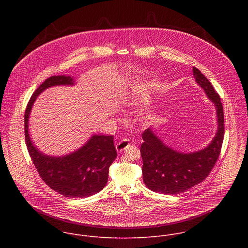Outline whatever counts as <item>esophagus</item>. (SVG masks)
Wrapping results in <instances>:
<instances>
[{
	"mask_svg": "<svg viewBox=\"0 0 248 248\" xmlns=\"http://www.w3.org/2000/svg\"><path fill=\"white\" fill-rule=\"evenodd\" d=\"M130 145H131V141H130L128 139H123L122 140H120V141L116 143L115 148H116V150H117L118 152H122V151H124L126 148H128Z\"/></svg>",
	"mask_w": 248,
	"mask_h": 248,
	"instance_id": "esophagus-1",
	"label": "esophagus"
}]
</instances>
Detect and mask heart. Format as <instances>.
I'll list each match as a JSON object with an SVG mask.
<instances>
[{"mask_svg": "<svg viewBox=\"0 0 248 248\" xmlns=\"http://www.w3.org/2000/svg\"><path fill=\"white\" fill-rule=\"evenodd\" d=\"M139 92L138 91H134V92H132V93H130L128 95H126L125 97H124V103L125 104H132L135 100H136V98H137V93H138Z\"/></svg>", "mask_w": 248, "mask_h": 248, "instance_id": "heart-1", "label": "heart"}]
</instances>
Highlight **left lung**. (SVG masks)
<instances>
[{
  "mask_svg": "<svg viewBox=\"0 0 248 248\" xmlns=\"http://www.w3.org/2000/svg\"><path fill=\"white\" fill-rule=\"evenodd\" d=\"M197 83L204 90L217 108L218 129L212 142L203 150L182 154L167 147L150 128L142 134L140 146L145 184L151 190L165 195L185 192L204 180L212 171L220 154L224 137L223 107L220 97L209 80L197 68H193Z\"/></svg>",
  "mask_w": 248,
  "mask_h": 248,
  "instance_id": "8db88e82",
  "label": "left lung"
}]
</instances>
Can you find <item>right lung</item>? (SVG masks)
<instances>
[{"instance_id": "right-lung-1", "label": "right lung", "mask_w": 248, "mask_h": 248, "mask_svg": "<svg viewBox=\"0 0 248 248\" xmlns=\"http://www.w3.org/2000/svg\"><path fill=\"white\" fill-rule=\"evenodd\" d=\"M73 77L54 75L45 80L31 95L25 111V140L41 178L52 190L68 198H86L101 191L108 167L117 156L112 136H93L82 148L65 156L46 155L33 146L29 135V115L36 97L46 88L73 85Z\"/></svg>"}]
</instances>
